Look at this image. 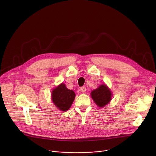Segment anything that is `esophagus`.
Wrapping results in <instances>:
<instances>
[{
	"label": "esophagus",
	"mask_w": 156,
	"mask_h": 156,
	"mask_svg": "<svg viewBox=\"0 0 156 156\" xmlns=\"http://www.w3.org/2000/svg\"><path fill=\"white\" fill-rule=\"evenodd\" d=\"M86 91V89L84 86H83V87H80V91L82 92V93H85Z\"/></svg>",
	"instance_id": "34e87169"
}]
</instances>
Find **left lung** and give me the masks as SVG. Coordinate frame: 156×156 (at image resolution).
<instances>
[{
  "instance_id": "obj_1",
  "label": "left lung",
  "mask_w": 156,
  "mask_h": 156,
  "mask_svg": "<svg viewBox=\"0 0 156 156\" xmlns=\"http://www.w3.org/2000/svg\"><path fill=\"white\" fill-rule=\"evenodd\" d=\"M91 96L98 107H104L110 102L112 94L110 89L105 84H102L92 91Z\"/></svg>"
}]
</instances>
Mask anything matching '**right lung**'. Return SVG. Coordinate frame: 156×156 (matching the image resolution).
<instances>
[{"label": "right lung", "instance_id": "add662e5", "mask_svg": "<svg viewBox=\"0 0 156 156\" xmlns=\"http://www.w3.org/2000/svg\"><path fill=\"white\" fill-rule=\"evenodd\" d=\"M52 100L55 106L62 111L68 110L75 98L73 90L66 88L64 83H61L52 91Z\"/></svg>", "mask_w": 156, "mask_h": 156}]
</instances>
